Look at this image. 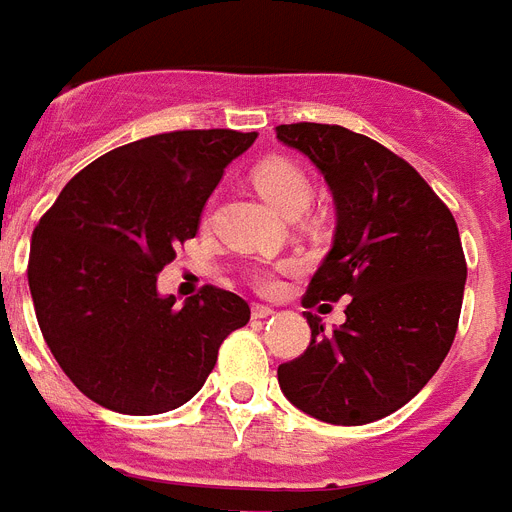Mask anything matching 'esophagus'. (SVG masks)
<instances>
[{"label":"esophagus","mask_w":512,"mask_h":512,"mask_svg":"<svg viewBox=\"0 0 512 512\" xmlns=\"http://www.w3.org/2000/svg\"><path fill=\"white\" fill-rule=\"evenodd\" d=\"M272 314H274V308L261 306V303H253V308H251L253 319H266V316H272Z\"/></svg>","instance_id":"34e87169"}]
</instances>
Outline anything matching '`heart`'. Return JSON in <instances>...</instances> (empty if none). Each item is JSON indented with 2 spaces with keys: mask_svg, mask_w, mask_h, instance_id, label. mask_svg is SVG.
<instances>
[{
  "mask_svg": "<svg viewBox=\"0 0 512 512\" xmlns=\"http://www.w3.org/2000/svg\"><path fill=\"white\" fill-rule=\"evenodd\" d=\"M253 185L285 217H298L301 211H306V206L311 204V196H314L306 170L293 159H285V156H269V159L256 164L253 167ZM285 269L287 264L256 269L253 272V285L259 290H274L277 287V274L285 272Z\"/></svg>",
  "mask_w": 512,
  "mask_h": 512,
  "instance_id": "b5f03b06",
  "label": "heart"
}]
</instances>
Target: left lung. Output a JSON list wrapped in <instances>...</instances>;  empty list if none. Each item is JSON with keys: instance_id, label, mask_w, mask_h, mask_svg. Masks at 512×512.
I'll return each mask as SVG.
<instances>
[{"instance_id": "1", "label": "left lung", "mask_w": 512, "mask_h": 512, "mask_svg": "<svg viewBox=\"0 0 512 512\" xmlns=\"http://www.w3.org/2000/svg\"><path fill=\"white\" fill-rule=\"evenodd\" d=\"M285 146L322 170L337 206L335 246L303 306L350 298L345 324L280 363L285 398L337 426L371 424L403 408L437 374L458 332L466 256L453 211L411 164L340 125H277Z\"/></svg>"}]
</instances>
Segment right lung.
Listing matches in <instances>:
<instances>
[{
    "label": "right lung",
    "mask_w": 512,
    "mask_h": 512,
    "mask_svg": "<svg viewBox=\"0 0 512 512\" xmlns=\"http://www.w3.org/2000/svg\"><path fill=\"white\" fill-rule=\"evenodd\" d=\"M253 141L214 128L125 143L80 170L38 219L28 256L38 327L86 398L128 416L180 408L225 337L248 324L240 295L204 285L177 306L156 293V274L196 238L206 198Z\"/></svg>",
    "instance_id": "add662e5"
}]
</instances>
